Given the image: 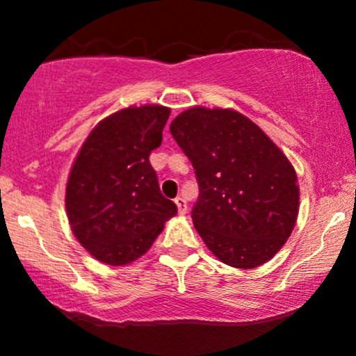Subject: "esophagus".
<instances>
[{"label":"esophagus","mask_w":356,"mask_h":356,"mask_svg":"<svg viewBox=\"0 0 356 356\" xmlns=\"http://www.w3.org/2000/svg\"><path fill=\"white\" fill-rule=\"evenodd\" d=\"M175 206H177V211L181 216H184L187 212V202L184 197H175Z\"/></svg>","instance_id":"1"}]
</instances>
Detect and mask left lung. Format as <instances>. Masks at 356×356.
<instances>
[{
    "label": "left lung",
    "mask_w": 356,
    "mask_h": 356,
    "mask_svg": "<svg viewBox=\"0 0 356 356\" xmlns=\"http://www.w3.org/2000/svg\"><path fill=\"white\" fill-rule=\"evenodd\" d=\"M170 134L199 184L192 222L232 268L268 263L291 236L300 209L295 167L254 122L229 108L192 107Z\"/></svg>",
    "instance_id": "1"
}]
</instances>
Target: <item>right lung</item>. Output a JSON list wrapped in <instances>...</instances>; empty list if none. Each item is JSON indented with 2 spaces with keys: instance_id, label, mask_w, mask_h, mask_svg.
Segmentation results:
<instances>
[{
  "instance_id": "right-lung-1",
  "label": "right lung",
  "mask_w": 356,
  "mask_h": 356,
  "mask_svg": "<svg viewBox=\"0 0 356 356\" xmlns=\"http://www.w3.org/2000/svg\"><path fill=\"white\" fill-rule=\"evenodd\" d=\"M169 115L162 105L118 110L90 132L73 162L67 216L79 243L102 263L124 266L144 256L177 214L149 162Z\"/></svg>"
}]
</instances>
